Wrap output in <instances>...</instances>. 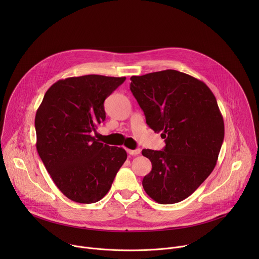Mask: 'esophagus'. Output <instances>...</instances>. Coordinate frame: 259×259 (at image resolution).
Masks as SVG:
<instances>
[{
  "instance_id": "obj_1",
  "label": "esophagus",
  "mask_w": 259,
  "mask_h": 259,
  "mask_svg": "<svg viewBox=\"0 0 259 259\" xmlns=\"http://www.w3.org/2000/svg\"><path fill=\"white\" fill-rule=\"evenodd\" d=\"M128 153L132 156H137L141 153V150L140 149H136V150H128Z\"/></svg>"
}]
</instances>
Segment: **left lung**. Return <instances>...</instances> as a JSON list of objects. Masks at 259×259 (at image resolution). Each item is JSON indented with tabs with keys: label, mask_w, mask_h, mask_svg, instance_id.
Masks as SVG:
<instances>
[{
	"label": "left lung",
	"mask_w": 259,
	"mask_h": 259,
	"mask_svg": "<svg viewBox=\"0 0 259 259\" xmlns=\"http://www.w3.org/2000/svg\"><path fill=\"white\" fill-rule=\"evenodd\" d=\"M146 124L165 138L163 151L143 150L152 162L142 187L159 204L190 197L213 171L225 137L216 98L202 81L174 69L130 78Z\"/></svg>",
	"instance_id": "8db88e82"
}]
</instances>
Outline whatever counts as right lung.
Instances as JSON below:
<instances>
[{
    "label": "right lung",
    "mask_w": 259,
    "mask_h": 259,
    "mask_svg": "<svg viewBox=\"0 0 259 259\" xmlns=\"http://www.w3.org/2000/svg\"><path fill=\"white\" fill-rule=\"evenodd\" d=\"M125 80L100 75L59 80L36 110V151L56 187L73 202L101 200L127 159L123 147L91 135L105 120V98Z\"/></svg>",
    "instance_id": "add662e5"
}]
</instances>
